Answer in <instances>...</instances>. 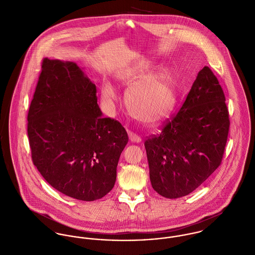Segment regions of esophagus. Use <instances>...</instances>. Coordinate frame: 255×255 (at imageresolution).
<instances>
[{
    "instance_id": "esophagus-1",
    "label": "esophagus",
    "mask_w": 255,
    "mask_h": 255,
    "mask_svg": "<svg viewBox=\"0 0 255 255\" xmlns=\"http://www.w3.org/2000/svg\"><path fill=\"white\" fill-rule=\"evenodd\" d=\"M128 137H129V140H130L131 142H135V143H139V142H141V140H142L139 135L133 133L132 131H129V132H128Z\"/></svg>"
}]
</instances>
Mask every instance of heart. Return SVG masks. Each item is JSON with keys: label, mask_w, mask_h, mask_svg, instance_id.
<instances>
[{"label": "heart", "mask_w": 255, "mask_h": 255, "mask_svg": "<svg viewBox=\"0 0 255 255\" xmlns=\"http://www.w3.org/2000/svg\"><path fill=\"white\" fill-rule=\"evenodd\" d=\"M144 61L136 63L120 74L122 84L128 87L126 101L135 119L146 125H156L166 120L175 107L177 94L175 76L167 69ZM101 96L104 103L113 107L117 101L113 85L105 81Z\"/></svg>", "instance_id": "obj_1"}]
</instances>
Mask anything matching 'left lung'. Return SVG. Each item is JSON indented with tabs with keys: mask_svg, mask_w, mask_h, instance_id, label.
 <instances>
[{
	"mask_svg": "<svg viewBox=\"0 0 255 255\" xmlns=\"http://www.w3.org/2000/svg\"><path fill=\"white\" fill-rule=\"evenodd\" d=\"M225 101L217 77L204 67L179 113L144 142L150 182L160 195L185 196L220 166L230 127Z\"/></svg>",
	"mask_w": 255,
	"mask_h": 255,
	"instance_id": "8db88e82",
	"label": "left lung"
}]
</instances>
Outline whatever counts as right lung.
Segmentation results:
<instances>
[{"mask_svg": "<svg viewBox=\"0 0 255 255\" xmlns=\"http://www.w3.org/2000/svg\"><path fill=\"white\" fill-rule=\"evenodd\" d=\"M102 115L95 84L75 63L43 60L27 116L32 161L48 183L78 200L112 190L128 141L125 128Z\"/></svg>", "mask_w": 255, "mask_h": 255, "instance_id": "add662e5", "label": "right lung"}]
</instances>
